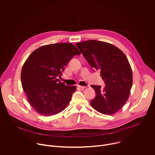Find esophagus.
<instances>
[{"label":"esophagus","instance_id":"obj_1","mask_svg":"<svg viewBox=\"0 0 155 155\" xmlns=\"http://www.w3.org/2000/svg\"><path fill=\"white\" fill-rule=\"evenodd\" d=\"M78 87H80V88H81V89H84V88H85L86 86H80V85H78Z\"/></svg>","mask_w":155,"mask_h":155}]
</instances>
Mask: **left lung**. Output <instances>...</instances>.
I'll return each mask as SVG.
<instances>
[{
	"label": "left lung",
	"instance_id": "1",
	"mask_svg": "<svg viewBox=\"0 0 155 155\" xmlns=\"http://www.w3.org/2000/svg\"><path fill=\"white\" fill-rule=\"evenodd\" d=\"M93 71H100L105 86L91 85L96 92L90 102L96 111L104 115L117 112L127 101L132 84V74L127 58L112 44L95 40L76 43Z\"/></svg>",
	"mask_w": 155,
	"mask_h": 155
}]
</instances>
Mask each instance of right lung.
Wrapping results in <instances>:
<instances>
[{"mask_svg": "<svg viewBox=\"0 0 155 155\" xmlns=\"http://www.w3.org/2000/svg\"><path fill=\"white\" fill-rule=\"evenodd\" d=\"M80 53L71 43L42 46L34 51L25 62L21 79L28 101L37 112L44 116L56 115L68 106L75 86L59 81L65 66Z\"/></svg>", "mask_w": 155, "mask_h": 155, "instance_id": "obj_1", "label": "right lung"}]
</instances>
